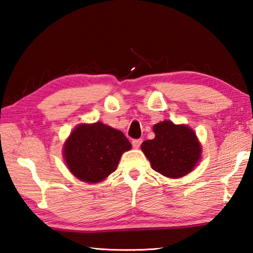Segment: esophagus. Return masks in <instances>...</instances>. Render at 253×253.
I'll return each mask as SVG.
<instances>
[{
	"instance_id": "34e87169",
	"label": "esophagus",
	"mask_w": 253,
	"mask_h": 253,
	"mask_svg": "<svg viewBox=\"0 0 253 253\" xmlns=\"http://www.w3.org/2000/svg\"><path fill=\"white\" fill-rule=\"evenodd\" d=\"M140 144H142V139H132L131 140V145L134 148H139Z\"/></svg>"
}]
</instances>
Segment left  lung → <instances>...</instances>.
Masks as SVG:
<instances>
[{"mask_svg":"<svg viewBox=\"0 0 253 253\" xmlns=\"http://www.w3.org/2000/svg\"><path fill=\"white\" fill-rule=\"evenodd\" d=\"M155 138L142 144V151L154 170L166 177L190 173L200 160L201 146L195 132L184 125L165 121L154 126Z\"/></svg>","mask_w":253,"mask_h":253,"instance_id":"8db88e82","label":"left lung"}]
</instances>
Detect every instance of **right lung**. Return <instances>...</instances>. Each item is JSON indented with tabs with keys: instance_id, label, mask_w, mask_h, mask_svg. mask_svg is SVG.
Wrapping results in <instances>:
<instances>
[{
	"instance_id": "add662e5",
	"label": "right lung",
	"mask_w": 253,
	"mask_h": 253,
	"mask_svg": "<svg viewBox=\"0 0 253 253\" xmlns=\"http://www.w3.org/2000/svg\"><path fill=\"white\" fill-rule=\"evenodd\" d=\"M131 144L122 131L102 123L76 127L65 144L70 172L81 181L97 183L115 172Z\"/></svg>"
}]
</instances>
